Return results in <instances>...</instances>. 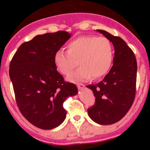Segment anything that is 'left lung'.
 Wrapping results in <instances>:
<instances>
[{"mask_svg": "<svg viewBox=\"0 0 150 150\" xmlns=\"http://www.w3.org/2000/svg\"><path fill=\"white\" fill-rule=\"evenodd\" d=\"M69 38L64 30L37 35L22 43L10 62L17 106L29 122L41 129L60 125L67 113L64 101L76 94V86L66 83L55 65L56 52Z\"/></svg>", "mask_w": 150, "mask_h": 150, "instance_id": "8db88e82", "label": "left lung"}]
</instances>
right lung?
I'll use <instances>...</instances> for the list:
<instances>
[{
	"label": "right lung",
	"mask_w": 150,
	"mask_h": 150,
	"mask_svg": "<svg viewBox=\"0 0 150 150\" xmlns=\"http://www.w3.org/2000/svg\"><path fill=\"white\" fill-rule=\"evenodd\" d=\"M114 46L115 56L110 71L100 83L89 87L95 102L88 109L91 120L100 125H112L121 120L134 100L137 60L126 43L105 30H98Z\"/></svg>",
	"instance_id": "add662e5"
}]
</instances>
